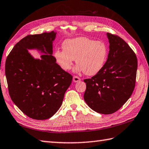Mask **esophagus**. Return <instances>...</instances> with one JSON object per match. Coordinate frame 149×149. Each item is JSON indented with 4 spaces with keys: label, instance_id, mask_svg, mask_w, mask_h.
Listing matches in <instances>:
<instances>
[{
    "label": "esophagus",
    "instance_id": "esophagus-1",
    "mask_svg": "<svg viewBox=\"0 0 149 149\" xmlns=\"http://www.w3.org/2000/svg\"><path fill=\"white\" fill-rule=\"evenodd\" d=\"M73 81H74V82L77 83V82H79V81H81V79L77 76H74L73 77Z\"/></svg>",
    "mask_w": 149,
    "mask_h": 149
}]
</instances>
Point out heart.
<instances>
[{
    "mask_svg": "<svg viewBox=\"0 0 149 149\" xmlns=\"http://www.w3.org/2000/svg\"><path fill=\"white\" fill-rule=\"evenodd\" d=\"M63 50L56 49L54 57L61 68L68 71L74 61L77 63L75 72L93 75L101 71L108 57V48L105 43L86 37L67 39L63 43Z\"/></svg>",
    "mask_w": 149,
    "mask_h": 149,
    "instance_id": "1",
    "label": "heart"
}]
</instances>
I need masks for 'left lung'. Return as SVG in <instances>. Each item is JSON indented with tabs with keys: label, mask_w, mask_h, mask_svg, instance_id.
<instances>
[{
	"label": "left lung",
	"mask_w": 149,
	"mask_h": 149,
	"mask_svg": "<svg viewBox=\"0 0 149 149\" xmlns=\"http://www.w3.org/2000/svg\"><path fill=\"white\" fill-rule=\"evenodd\" d=\"M109 53L103 68L91 79L84 80V100L90 109L102 114L118 110L135 87L138 60L129 45L119 36L107 33Z\"/></svg>",
	"instance_id": "obj_1"
}]
</instances>
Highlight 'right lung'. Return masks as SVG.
Here are the masks:
<instances>
[{
  "mask_svg": "<svg viewBox=\"0 0 149 149\" xmlns=\"http://www.w3.org/2000/svg\"><path fill=\"white\" fill-rule=\"evenodd\" d=\"M56 32L30 35L14 46L6 61L9 94L15 105L30 118L53 116L63 103L72 76L56 63L53 42ZM28 49L43 53L35 59Z\"/></svg>",
  "mask_w": 149,
  "mask_h": 149,
  "instance_id": "right-lung-1",
  "label": "right lung"
}]
</instances>
